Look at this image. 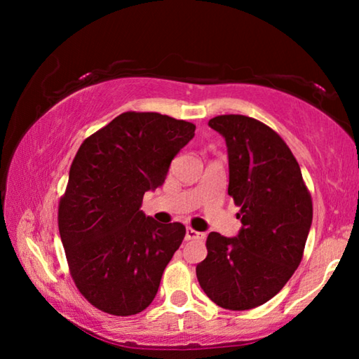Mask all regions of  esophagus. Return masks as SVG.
<instances>
[{
  "label": "esophagus",
  "mask_w": 359,
  "mask_h": 359,
  "mask_svg": "<svg viewBox=\"0 0 359 359\" xmlns=\"http://www.w3.org/2000/svg\"><path fill=\"white\" fill-rule=\"evenodd\" d=\"M203 238H204L203 233H198V231H194L191 228H187L185 241H196V239H203Z\"/></svg>",
  "instance_id": "esophagus-1"
}]
</instances>
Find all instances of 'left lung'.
I'll return each mask as SVG.
<instances>
[{
  "instance_id": "obj_1",
  "label": "left lung",
  "mask_w": 359,
  "mask_h": 359,
  "mask_svg": "<svg viewBox=\"0 0 359 359\" xmlns=\"http://www.w3.org/2000/svg\"><path fill=\"white\" fill-rule=\"evenodd\" d=\"M228 147V194L241 205L236 238L208 236L198 282L217 306L248 311L274 297L299 266L312 224L301 168L274 130L245 115H218Z\"/></svg>"
}]
</instances>
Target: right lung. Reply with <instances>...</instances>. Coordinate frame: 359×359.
<instances>
[{
	"label": "right lung",
	"mask_w": 359,
	"mask_h": 359,
	"mask_svg": "<svg viewBox=\"0 0 359 359\" xmlns=\"http://www.w3.org/2000/svg\"><path fill=\"white\" fill-rule=\"evenodd\" d=\"M196 126L156 112H125L85 139L58 205V229L76 287L118 317L142 312L185 238L182 223L141 210Z\"/></svg>",
	"instance_id": "right-lung-1"
}]
</instances>
